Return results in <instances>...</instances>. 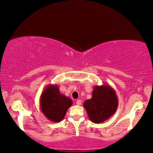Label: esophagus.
I'll return each instance as SVG.
<instances>
[{"label": "esophagus", "mask_w": 153, "mask_h": 153, "mask_svg": "<svg viewBox=\"0 0 153 153\" xmlns=\"http://www.w3.org/2000/svg\"><path fill=\"white\" fill-rule=\"evenodd\" d=\"M76 105H82L81 100H77V101H76Z\"/></svg>", "instance_id": "esophagus-1"}]
</instances>
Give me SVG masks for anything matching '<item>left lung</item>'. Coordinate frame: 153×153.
I'll return each mask as SVG.
<instances>
[{
	"instance_id": "1",
	"label": "left lung",
	"mask_w": 153,
	"mask_h": 153,
	"mask_svg": "<svg viewBox=\"0 0 153 153\" xmlns=\"http://www.w3.org/2000/svg\"><path fill=\"white\" fill-rule=\"evenodd\" d=\"M90 121L100 123L107 120L115 113L118 107V98L115 91L109 85L96 86L92 90V98L84 101Z\"/></svg>"
}]
</instances>
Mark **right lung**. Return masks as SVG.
Returning a JSON list of instances; mask_svg holds the SVG:
<instances>
[{"label":"right lung","mask_w":153,"mask_h":153,"mask_svg":"<svg viewBox=\"0 0 153 153\" xmlns=\"http://www.w3.org/2000/svg\"><path fill=\"white\" fill-rule=\"evenodd\" d=\"M72 103L71 98L62 94L56 84L46 86L40 98L42 113L48 120L56 123L63 120Z\"/></svg>","instance_id":"add662e5"}]
</instances>
